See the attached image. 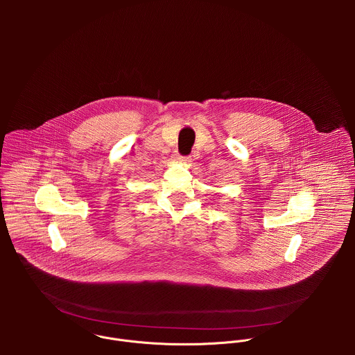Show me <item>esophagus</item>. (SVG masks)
<instances>
[{
    "label": "esophagus",
    "instance_id": "34e87169",
    "mask_svg": "<svg viewBox=\"0 0 355 355\" xmlns=\"http://www.w3.org/2000/svg\"><path fill=\"white\" fill-rule=\"evenodd\" d=\"M175 162H178V163H188V162H191V157H185V156H177L175 157Z\"/></svg>",
    "mask_w": 355,
    "mask_h": 355
}]
</instances>
